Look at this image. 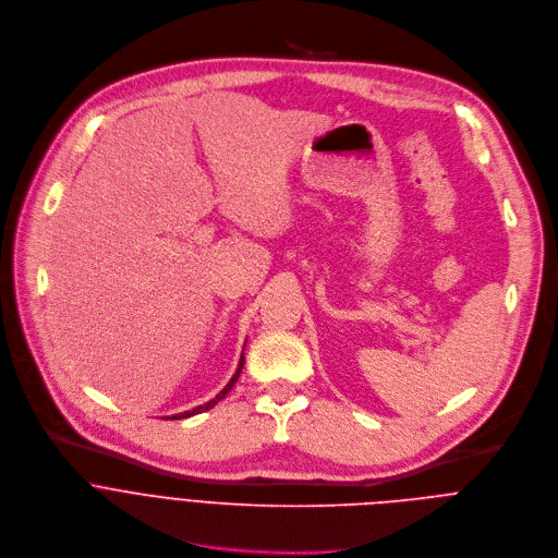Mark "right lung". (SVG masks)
<instances>
[{"instance_id": "obj_1", "label": "right lung", "mask_w": 558, "mask_h": 558, "mask_svg": "<svg viewBox=\"0 0 558 558\" xmlns=\"http://www.w3.org/2000/svg\"><path fill=\"white\" fill-rule=\"evenodd\" d=\"M242 367H244V356H242V361H240V367H238V372L233 374V378L229 380V385L225 387V389H221L213 400H208L206 404H199V407H195V409H191V411H184V413H178V415H173L171 420H180V417H191V415H195V413H202V411H208L210 407H215L221 398H227V393L233 389V385L238 383V378H240V374H242Z\"/></svg>"}]
</instances>
